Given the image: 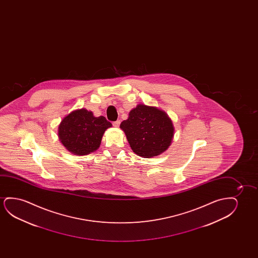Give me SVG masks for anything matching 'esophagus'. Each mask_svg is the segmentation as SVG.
I'll return each instance as SVG.
<instances>
[{
	"label": "esophagus",
	"instance_id": "esophagus-1",
	"mask_svg": "<svg viewBox=\"0 0 258 258\" xmlns=\"http://www.w3.org/2000/svg\"><path fill=\"white\" fill-rule=\"evenodd\" d=\"M120 120H116V121H113V127H118L120 126Z\"/></svg>",
	"mask_w": 258,
	"mask_h": 258
}]
</instances>
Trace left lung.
<instances>
[{"instance_id": "1", "label": "left lung", "mask_w": 258, "mask_h": 258, "mask_svg": "<svg viewBox=\"0 0 258 258\" xmlns=\"http://www.w3.org/2000/svg\"><path fill=\"white\" fill-rule=\"evenodd\" d=\"M132 151L143 158L159 155L168 149L174 127L168 115L155 106L139 104L120 123Z\"/></svg>"}]
</instances>
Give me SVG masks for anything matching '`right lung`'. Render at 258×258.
Masks as SVG:
<instances>
[{"label": "right lung", "instance_id": "1", "mask_svg": "<svg viewBox=\"0 0 258 258\" xmlns=\"http://www.w3.org/2000/svg\"><path fill=\"white\" fill-rule=\"evenodd\" d=\"M112 123L104 116L95 117L91 111L75 110L60 121L58 136L61 144L75 155H88L98 150L103 135Z\"/></svg>", "mask_w": 258, "mask_h": 258}]
</instances>
